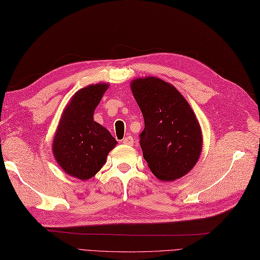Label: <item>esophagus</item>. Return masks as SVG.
<instances>
[{"label":"esophagus","instance_id":"esophagus-1","mask_svg":"<svg viewBox=\"0 0 260 260\" xmlns=\"http://www.w3.org/2000/svg\"><path fill=\"white\" fill-rule=\"evenodd\" d=\"M122 143L123 144H127V145H132L133 144V138L131 136H128V137L123 138Z\"/></svg>","mask_w":260,"mask_h":260}]
</instances>
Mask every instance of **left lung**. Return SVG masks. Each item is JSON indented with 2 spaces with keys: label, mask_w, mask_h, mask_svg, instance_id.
<instances>
[{
  "label": "left lung",
  "mask_w": 260,
  "mask_h": 260,
  "mask_svg": "<svg viewBox=\"0 0 260 260\" xmlns=\"http://www.w3.org/2000/svg\"><path fill=\"white\" fill-rule=\"evenodd\" d=\"M131 89L144 119L140 145L151 172L165 181L182 177L197 163L202 147L192 109L176 88L157 78L135 80Z\"/></svg>",
  "instance_id": "obj_1"
}]
</instances>
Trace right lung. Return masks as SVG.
<instances>
[{"instance_id": "1", "label": "right lung", "mask_w": 260, "mask_h": 260, "mask_svg": "<svg viewBox=\"0 0 260 260\" xmlns=\"http://www.w3.org/2000/svg\"><path fill=\"white\" fill-rule=\"evenodd\" d=\"M107 84L80 89L64 109L53 139V154L67 174L81 180L89 179L106 162L109 151L117 144L103 125L93 120Z\"/></svg>"}]
</instances>
